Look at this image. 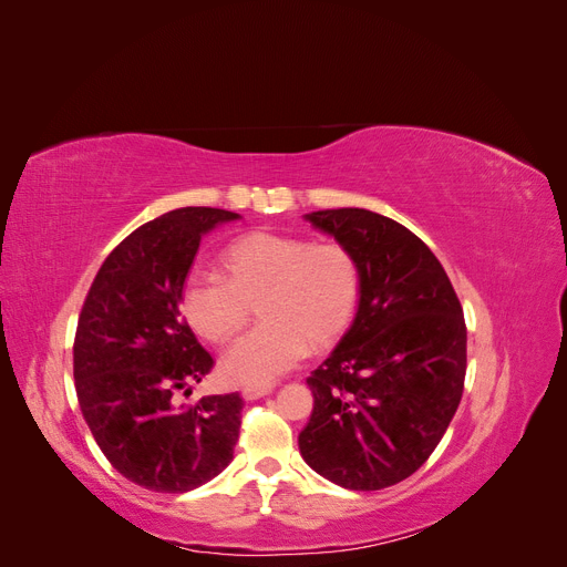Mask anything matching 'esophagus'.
Listing matches in <instances>:
<instances>
[{
  "label": "esophagus",
  "mask_w": 567,
  "mask_h": 567,
  "mask_svg": "<svg viewBox=\"0 0 567 567\" xmlns=\"http://www.w3.org/2000/svg\"><path fill=\"white\" fill-rule=\"evenodd\" d=\"M271 390H274L271 385H248V388H244V390H241V394H244V400L252 402V400H260V398H265V394H269Z\"/></svg>",
  "instance_id": "1"
}]
</instances>
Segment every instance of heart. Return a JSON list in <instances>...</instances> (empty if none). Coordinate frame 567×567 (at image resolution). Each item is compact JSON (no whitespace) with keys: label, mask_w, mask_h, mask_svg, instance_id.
Returning a JSON list of instances; mask_svg holds the SVG:
<instances>
[{"label":"heart","mask_w":567,"mask_h":567,"mask_svg":"<svg viewBox=\"0 0 567 567\" xmlns=\"http://www.w3.org/2000/svg\"><path fill=\"white\" fill-rule=\"evenodd\" d=\"M225 281L186 279L179 305L192 329L225 346L241 333L250 307H260V329L219 359L227 385H271L296 369L310 350H323L350 329L362 271L354 255L338 244L252 231L219 255Z\"/></svg>","instance_id":"obj_1"}]
</instances>
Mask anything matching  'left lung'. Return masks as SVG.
Instances as JSON below:
<instances>
[{
	"label": "left lung",
	"instance_id": "obj_1",
	"mask_svg": "<svg viewBox=\"0 0 567 567\" xmlns=\"http://www.w3.org/2000/svg\"><path fill=\"white\" fill-rule=\"evenodd\" d=\"M305 221L362 271L354 321L307 379L315 409L298 435L307 466L371 492L402 483L435 452L466 379V321L447 271L400 221L364 208Z\"/></svg>",
	"mask_w": 567,
	"mask_h": 567
}]
</instances>
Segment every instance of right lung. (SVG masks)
Segmentation results:
<instances>
[{"label":"right lung","mask_w":567,"mask_h":567,"mask_svg":"<svg viewBox=\"0 0 567 567\" xmlns=\"http://www.w3.org/2000/svg\"><path fill=\"white\" fill-rule=\"evenodd\" d=\"M241 215L177 208L120 241L82 305L73 379L82 416L111 466L153 492L182 494L225 471L241 427L238 392L177 404L213 369L179 296L200 238Z\"/></svg>","instance_id":"1"}]
</instances>
